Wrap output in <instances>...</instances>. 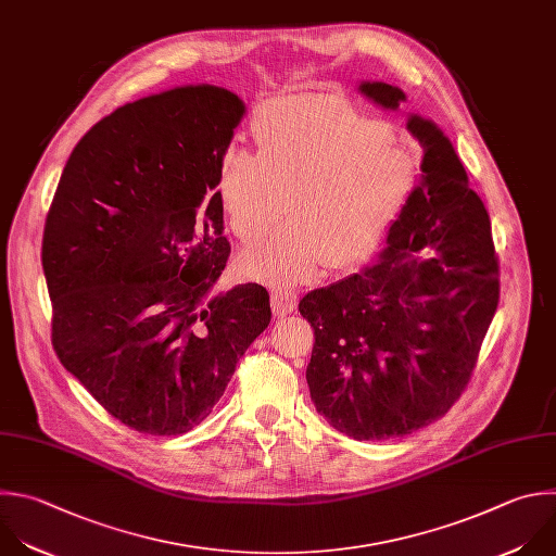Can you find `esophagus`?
I'll use <instances>...</instances> for the list:
<instances>
[{
    "label": "esophagus",
    "instance_id": "34e87169",
    "mask_svg": "<svg viewBox=\"0 0 556 556\" xmlns=\"http://www.w3.org/2000/svg\"><path fill=\"white\" fill-rule=\"evenodd\" d=\"M270 307L277 318H283L296 309V294L290 290H273Z\"/></svg>",
    "mask_w": 556,
    "mask_h": 556
}]
</instances>
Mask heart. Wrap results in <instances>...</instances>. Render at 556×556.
Returning a JSON list of instances; mask_svg holds the SVG:
<instances>
[{
	"instance_id": "1",
	"label": "heart",
	"mask_w": 556,
	"mask_h": 556,
	"mask_svg": "<svg viewBox=\"0 0 556 556\" xmlns=\"http://www.w3.org/2000/svg\"><path fill=\"white\" fill-rule=\"evenodd\" d=\"M253 132L257 152L229 148L218 167V199L236 238L262 242L291 194L290 220L240 257V270L255 281L290 288L318 279L331 264L366 260L417 188V154L342 100L305 96L270 104Z\"/></svg>"
}]
</instances>
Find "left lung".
Returning <instances> with one entry per match:
<instances>
[{"instance_id": "left-lung-1", "label": "left lung", "mask_w": 556, "mask_h": 556, "mask_svg": "<svg viewBox=\"0 0 556 556\" xmlns=\"http://www.w3.org/2000/svg\"><path fill=\"white\" fill-rule=\"evenodd\" d=\"M357 91L391 111L406 100L387 83ZM406 128L424 148L421 180L380 260L299 303L314 329L312 402L355 441L406 437L441 419L471 378L500 301L491 220L452 141L419 115Z\"/></svg>"}]
</instances>
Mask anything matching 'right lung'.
<instances>
[{"label":"right lung","instance_id":"right-lung-1","mask_svg":"<svg viewBox=\"0 0 556 556\" xmlns=\"http://www.w3.org/2000/svg\"><path fill=\"white\" fill-rule=\"evenodd\" d=\"M244 102L216 85L124 104L72 150L43 229L52 344L130 430L176 437L270 323L260 283L212 294L231 247L218 167Z\"/></svg>","mask_w":556,"mask_h":556}]
</instances>
